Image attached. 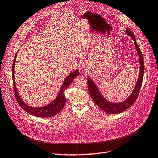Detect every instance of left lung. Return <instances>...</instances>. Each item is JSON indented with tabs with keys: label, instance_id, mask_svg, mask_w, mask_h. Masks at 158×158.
<instances>
[{
	"label": "left lung",
	"instance_id": "left-lung-1",
	"mask_svg": "<svg viewBox=\"0 0 158 158\" xmlns=\"http://www.w3.org/2000/svg\"><path fill=\"white\" fill-rule=\"evenodd\" d=\"M126 33L130 36L133 40H134V44L136 50L137 51V53H138L139 55L140 63V72L139 78L138 80H137V84L134 88V89H133L131 95L129 97V98L124 101L123 102L120 103H113L109 102L107 100H106V99H104L103 97L100 94L99 91H98V88H97L94 81H93L90 78L87 79L88 90L93 101L96 103L97 106H99L102 110H103L104 111H106L109 114H119V113L123 112L127 110V109L130 107L131 106H132L133 103L135 102L137 98H138L140 88L143 82L144 73V61L142 52H141L138 44H137L135 37L134 35L132 33V31L127 29L126 30Z\"/></svg>",
	"mask_w": 158,
	"mask_h": 158
}]
</instances>
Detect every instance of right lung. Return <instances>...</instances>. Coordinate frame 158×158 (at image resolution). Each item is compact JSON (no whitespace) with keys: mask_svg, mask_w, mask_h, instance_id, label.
Segmentation results:
<instances>
[{"mask_svg":"<svg viewBox=\"0 0 158 158\" xmlns=\"http://www.w3.org/2000/svg\"><path fill=\"white\" fill-rule=\"evenodd\" d=\"M16 56H17V54L15 56L13 68H12V75H13V82L15 96L19 106L22 107L23 110L27 112L28 114H31L36 117H39V118H51V117H52L55 115L56 114H57L63 108L66 103V98L65 95H64V91H65L67 87L70 85V84L73 82V81L74 80V79L79 75V71L76 70L67 77L65 80L64 81L61 89H60L57 97H56V98L53 101V102H51L50 104L47 105V106L42 107H32L27 106V105H26L23 102L18 94L17 89H16L14 79V68L16 60Z\"/></svg>","mask_w":158,"mask_h":158,"instance_id":"add662e5","label":"right lung"}]
</instances>
